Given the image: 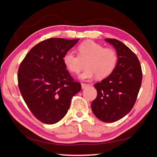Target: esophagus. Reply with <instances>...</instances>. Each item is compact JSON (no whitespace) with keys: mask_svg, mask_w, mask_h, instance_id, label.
I'll use <instances>...</instances> for the list:
<instances>
[{"mask_svg":"<svg viewBox=\"0 0 157 157\" xmlns=\"http://www.w3.org/2000/svg\"><path fill=\"white\" fill-rule=\"evenodd\" d=\"M81 85H82V89H84L86 88V87L89 86V84H84V83H82Z\"/></svg>","mask_w":157,"mask_h":157,"instance_id":"esophagus-1","label":"esophagus"}]
</instances>
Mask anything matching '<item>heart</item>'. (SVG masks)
Segmentation results:
<instances>
[{
    "instance_id": "1",
    "label": "heart",
    "mask_w": 157,
    "mask_h": 157,
    "mask_svg": "<svg viewBox=\"0 0 157 157\" xmlns=\"http://www.w3.org/2000/svg\"><path fill=\"white\" fill-rule=\"evenodd\" d=\"M78 56L69 50L63 55L62 61L65 67L71 73L77 74L81 71V61H86V69L80 74L82 79H89L95 76L102 79L112 73L118 62L117 52L113 48H105L93 41H86L79 45Z\"/></svg>"
}]
</instances>
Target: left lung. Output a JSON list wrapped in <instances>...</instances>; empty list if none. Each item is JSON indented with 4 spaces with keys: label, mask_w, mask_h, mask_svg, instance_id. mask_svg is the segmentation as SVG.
I'll return each instance as SVG.
<instances>
[{
    "label": "left lung",
    "mask_w": 157,
    "mask_h": 157,
    "mask_svg": "<svg viewBox=\"0 0 157 157\" xmlns=\"http://www.w3.org/2000/svg\"><path fill=\"white\" fill-rule=\"evenodd\" d=\"M105 41L115 48L118 62L109 76L94 84L98 94L91 109L99 120L113 123L134 107L141 86L142 70L136 55L123 43L114 39Z\"/></svg>",
    "instance_id": "obj_1"
}]
</instances>
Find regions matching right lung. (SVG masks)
Here are the masks:
<instances>
[{
  "instance_id": "add662e5",
  "label": "right lung",
  "mask_w": 157,
  "mask_h": 157,
  "mask_svg": "<svg viewBox=\"0 0 157 157\" xmlns=\"http://www.w3.org/2000/svg\"><path fill=\"white\" fill-rule=\"evenodd\" d=\"M78 39L50 38L34 46L21 63L18 84L33 115L45 124H55L65 116L71 99L82 89L63 64L64 53Z\"/></svg>"
}]
</instances>
